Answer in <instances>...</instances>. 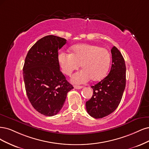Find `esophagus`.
Here are the masks:
<instances>
[{"mask_svg": "<svg viewBox=\"0 0 149 149\" xmlns=\"http://www.w3.org/2000/svg\"><path fill=\"white\" fill-rule=\"evenodd\" d=\"M74 88L75 89H81L83 87L82 86H79V85H74Z\"/></svg>", "mask_w": 149, "mask_h": 149, "instance_id": "esophagus-1", "label": "esophagus"}]
</instances>
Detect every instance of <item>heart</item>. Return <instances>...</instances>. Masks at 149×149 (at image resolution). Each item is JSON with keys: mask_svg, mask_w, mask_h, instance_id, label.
Instances as JSON below:
<instances>
[{"mask_svg": "<svg viewBox=\"0 0 149 149\" xmlns=\"http://www.w3.org/2000/svg\"><path fill=\"white\" fill-rule=\"evenodd\" d=\"M72 53L61 52L57 56L62 72L70 75L80 64L82 69L72 77L75 84H85L91 78L93 81L102 79L106 75L110 64V55L107 49L93 45L80 44L72 47Z\"/></svg>", "mask_w": 149, "mask_h": 149, "instance_id": "b5f03b06", "label": "heart"}]
</instances>
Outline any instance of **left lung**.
<instances>
[{"mask_svg":"<svg viewBox=\"0 0 149 149\" xmlns=\"http://www.w3.org/2000/svg\"><path fill=\"white\" fill-rule=\"evenodd\" d=\"M112 65L108 75L92 86L93 95L86 102V109L91 116L102 118L115 111L122 99L126 87V68L124 57L116 47L111 50Z\"/></svg>","mask_w":149,"mask_h":149,"instance_id":"left-lung-1","label":"left lung"}]
</instances>
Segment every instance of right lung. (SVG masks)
Wrapping results in <instances>:
<instances>
[{"label":"right lung","mask_w":149,"mask_h":149,"mask_svg":"<svg viewBox=\"0 0 149 149\" xmlns=\"http://www.w3.org/2000/svg\"><path fill=\"white\" fill-rule=\"evenodd\" d=\"M64 38L54 35L42 38L26 56L23 68L27 97L38 112L47 116L58 113L67 94L74 87L60 70L58 51L65 45Z\"/></svg>","instance_id":"add662e5"}]
</instances>
